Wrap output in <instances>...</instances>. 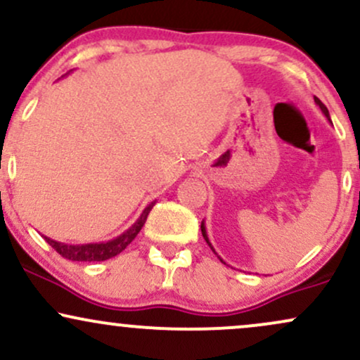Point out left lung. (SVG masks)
<instances>
[{
	"label": "left lung",
	"instance_id": "1",
	"mask_svg": "<svg viewBox=\"0 0 360 360\" xmlns=\"http://www.w3.org/2000/svg\"><path fill=\"white\" fill-rule=\"evenodd\" d=\"M315 103H316V106H318V108H320V110H321V113H323V115H325V118H326V120H328V122H330V123H332V120H330V113H328V110H326V106L323 105V103H321L320 100H318V98H316V96H315ZM201 233H203V237H205V240H206V243H208V245H210V247H212V250L214 252V254H217V250H214V249H213L212 242H210V238H208V232H206V226H205V220H203V221H201ZM217 255H218V254H217ZM218 259H220L223 264H226V262H225V260H223V259L220 257V255H218Z\"/></svg>",
	"mask_w": 360,
	"mask_h": 360
}]
</instances>
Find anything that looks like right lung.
Listing matches in <instances>:
<instances>
[{
    "label": "right lung",
    "mask_w": 360,
    "mask_h": 360,
    "mask_svg": "<svg viewBox=\"0 0 360 360\" xmlns=\"http://www.w3.org/2000/svg\"><path fill=\"white\" fill-rule=\"evenodd\" d=\"M155 201H152L150 205L146 206L142 214L137 218V221L127 229L125 232L120 233L118 237L111 238L106 242H93V243H62L57 240H52L51 237H44L47 243L56 249L62 257L69 260H77V262H96V260H108L115 255H118L120 252H123L130 245V242L137 237L140 230H142L143 223H146L148 213L154 208Z\"/></svg>",
    "instance_id": "right-lung-1"
}]
</instances>
